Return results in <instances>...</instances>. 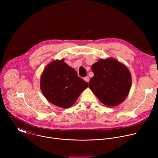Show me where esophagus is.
<instances>
[{
    "mask_svg": "<svg viewBox=\"0 0 158 158\" xmlns=\"http://www.w3.org/2000/svg\"><path fill=\"white\" fill-rule=\"evenodd\" d=\"M84 80L85 82H89V77L88 76H86V77H85L84 78Z\"/></svg>",
    "mask_w": 158,
    "mask_h": 158,
    "instance_id": "obj_1",
    "label": "esophagus"
}]
</instances>
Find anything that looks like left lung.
<instances>
[{
  "instance_id": "obj_1",
  "label": "left lung",
  "mask_w": 158,
  "mask_h": 158,
  "mask_svg": "<svg viewBox=\"0 0 158 158\" xmlns=\"http://www.w3.org/2000/svg\"><path fill=\"white\" fill-rule=\"evenodd\" d=\"M94 76L89 87L108 107L117 106L128 96L132 84L127 67L114 58L99 59L91 67Z\"/></svg>"
}]
</instances>
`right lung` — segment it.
Wrapping results in <instances>:
<instances>
[{
    "mask_svg": "<svg viewBox=\"0 0 158 158\" xmlns=\"http://www.w3.org/2000/svg\"><path fill=\"white\" fill-rule=\"evenodd\" d=\"M87 87L88 83L77 76L76 71L64 62V59L50 62L44 68L40 80L44 97L64 109L71 107Z\"/></svg>",
    "mask_w": 158,
    "mask_h": 158,
    "instance_id": "obj_1",
    "label": "right lung"
}]
</instances>
